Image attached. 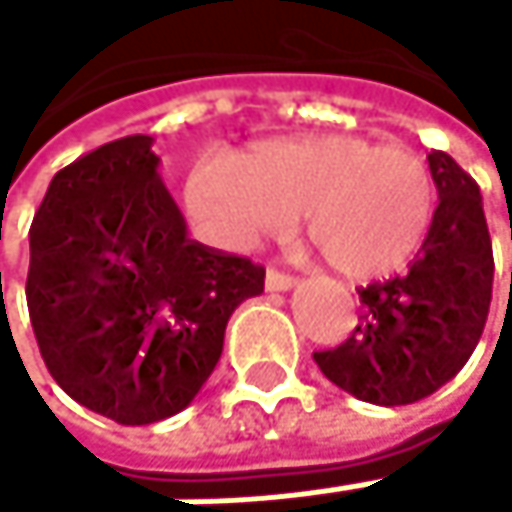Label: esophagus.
Listing matches in <instances>:
<instances>
[{
    "label": "esophagus",
    "mask_w": 512,
    "mask_h": 512,
    "mask_svg": "<svg viewBox=\"0 0 512 512\" xmlns=\"http://www.w3.org/2000/svg\"><path fill=\"white\" fill-rule=\"evenodd\" d=\"M298 285V279L282 273V270H267V291H288Z\"/></svg>",
    "instance_id": "34e87169"
}]
</instances>
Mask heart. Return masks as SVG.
Returning a JSON list of instances; mask_svg holds the SVG:
<instances>
[{"instance_id":"heart-1","label":"heart","mask_w":512,"mask_h":512,"mask_svg":"<svg viewBox=\"0 0 512 512\" xmlns=\"http://www.w3.org/2000/svg\"><path fill=\"white\" fill-rule=\"evenodd\" d=\"M187 205L199 227L230 248L279 236L304 214L325 267L347 279H375L424 245L436 187L427 162L405 144L313 134L254 144L230 165H199Z\"/></svg>"}]
</instances>
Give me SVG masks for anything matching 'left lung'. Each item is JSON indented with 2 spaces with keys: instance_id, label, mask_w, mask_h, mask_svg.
Instances as JSON below:
<instances>
[{
  "instance_id": "left-lung-1",
  "label": "left lung",
  "mask_w": 512,
  "mask_h": 512,
  "mask_svg": "<svg viewBox=\"0 0 512 512\" xmlns=\"http://www.w3.org/2000/svg\"><path fill=\"white\" fill-rule=\"evenodd\" d=\"M439 205L405 276L359 288L350 338L313 353L322 375L375 405H408L448 384L473 356L491 307V236L470 174L442 150L427 156Z\"/></svg>"
}]
</instances>
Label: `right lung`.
<instances>
[{
    "mask_svg": "<svg viewBox=\"0 0 512 512\" xmlns=\"http://www.w3.org/2000/svg\"><path fill=\"white\" fill-rule=\"evenodd\" d=\"M153 137L97 147L51 178L30 227L27 307L51 378L141 427L187 408L264 267L187 236Z\"/></svg>",
    "mask_w": 512,
    "mask_h": 512,
    "instance_id": "obj_1",
    "label": "right lung"
}]
</instances>
